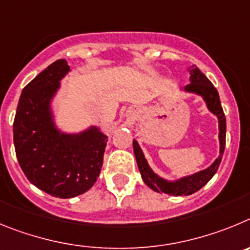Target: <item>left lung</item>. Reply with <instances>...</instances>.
Instances as JSON below:
<instances>
[{
    "label": "left lung",
    "mask_w": 250,
    "mask_h": 250,
    "mask_svg": "<svg viewBox=\"0 0 250 250\" xmlns=\"http://www.w3.org/2000/svg\"><path fill=\"white\" fill-rule=\"evenodd\" d=\"M188 72H189L190 76V83L184 87L183 91L201 96L204 102H206L207 108L209 109V112H212L218 118V125H219V136H218V138H219V156H218V158L206 169L199 170L194 174L186 175V177H182V178L175 179V181H167V179L162 178L157 173L153 172L147 159H146L145 154L142 152L141 147H139L138 142L133 139L134 156H136L138 169L141 172L143 182L154 192H163L169 195H189L201 189L202 187L206 186L218 170L222 157H223L224 148H226V116H224L223 108H222V104H220L218 91L213 86L212 82L195 66L189 67Z\"/></svg>",
    "instance_id": "8db88e82"
}]
</instances>
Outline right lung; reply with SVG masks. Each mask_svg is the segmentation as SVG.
<instances>
[{
  "label": "right lung",
  "mask_w": 250,
  "mask_h": 250,
  "mask_svg": "<svg viewBox=\"0 0 250 250\" xmlns=\"http://www.w3.org/2000/svg\"><path fill=\"white\" fill-rule=\"evenodd\" d=\"M69 71L66 60H57L33 78L22 91L13 122L16 156L24 175L56 198H73L91 189L108 142L96 125L78 133L56 125L52 101Z\"/></svg>",
  "instance_id": "add662e5"
}]
</instances>
